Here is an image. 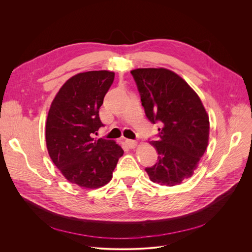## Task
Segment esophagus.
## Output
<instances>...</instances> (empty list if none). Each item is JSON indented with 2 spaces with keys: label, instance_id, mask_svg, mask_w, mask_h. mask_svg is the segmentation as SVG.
Listing matches in <instances>:
<instances>
[{
  "label": "esophagus",
  "instance_id": "1",
  "mask_svg": "<svg viewBox=\"0 0 252 252\" xmlns=\"http://www.w3.org/2000/svg\"><path fill=\"white\" fill-rule=\"evenodd\" d=\"M126 143L129 149H134L137 146V142L135 140H132V139H126Z\"/></svg>",
  "mask_w": 252,
  "mask_h": 252
}]
</instances>
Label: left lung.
Here are the masks:
<instances>
[{
    "label": "left lung",
    "instance_id": "1",
    "mask_svg": "<svg viewBox=\"0 0 252 252\" xmlns=\"http://www.w3.org/2000/svg\"><path fill=\"white\" fill-rule=\"evenodd\" d=\"M141 104L152 124L158 123V139L151 141L158 161L147 167L151 181L173 187L190 177L208 145L209 120L196 93L166 68L130 71Z\"/></svg>",
    "mask_w": 252,
    "mask_h": 252
}]
</instances>
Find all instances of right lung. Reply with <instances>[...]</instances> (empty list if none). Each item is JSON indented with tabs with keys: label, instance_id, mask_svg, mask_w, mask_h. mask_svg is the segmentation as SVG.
I'll use <instances>...</instances> for the list:
<instances>
[{
	"label": "right lung",
	"instance_id": "1",
	"mask_svg": "<svg viewBox=\"0 0 252 252\" xmlns=\"http://www.w3.org/2000/svg\"><path fill=\"white\" fill-rule=\"evenodd\" d=\"M115 80L109 70H92L67 80L55 96L47 119L46 141L55 165L71 184L97 189L109 183L123 149L93 135L103 126L98 110Z\"/></svg>",
	"mask_w": 252,
	"mask_h": 252
}]
</instances>
